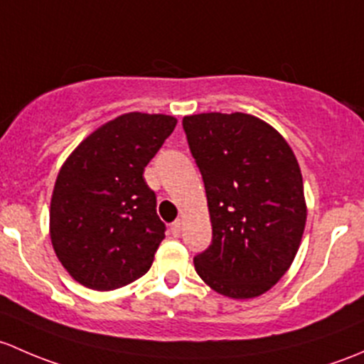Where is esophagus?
I'll return each mask as SVG.
<instances>
[{"mask_svg":"<svg viewBox=\"0 0 364 364\" xmlns=\"http://www.w3.org/2000/svg\"><path fill=\"white\" fill-rule=\"evenodd\" d=\"M171 235H173V237H181V231H182V220L181 219H177L175 220L173 224H171Z\"/></svg>","mask_w":364,"mask_h":364,"instance_id":"esophagus-1","label":"esophagus"}]
</instances>
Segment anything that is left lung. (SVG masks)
<instances>
[{
  "label": "left lung",
  "instance_id": "left-lung-1",
  "mask_svg": "<svg viewBox=\"0 0 364 364\" xmlns=\"http://www.w3.org/2000/svg\"><path fill=\"white\" fill-rule=\"evenodd\" d=\"M182 126L212 223V243L194 268L217 293L256 298L289 269L305 230L296 156L279 131L242 112L187 115Z\"/></svg>",
  "mask_w": 364,
  "mask_h": 364
}]
</instances>
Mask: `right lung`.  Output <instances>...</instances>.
Segmentation results:
<instances>
[{
  "instance_id": "1",
  "label": "right lung",
  "mask_w": 364,
  "mask_h": 364,
  "mask_svg": "<svg viewBox=\"0 0 364 364\" xmlns=\"http://www.w3.org/2000/svg\"><path fill=\"white\" fill-rule=\"evenodd\" d=\"M175 126L171 115L124 114L89 134L59 170L50 240L82 286L119 289L151 268L166 226L144 170Z\"/></svg>"
}]
</instances>
